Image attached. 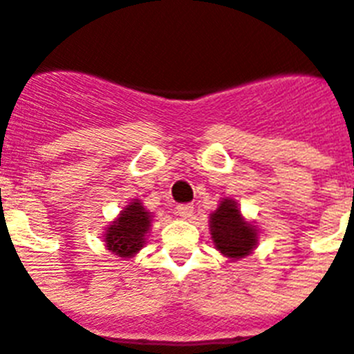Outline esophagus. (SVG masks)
Returning <instances> with one entry per match:
<instances>
[{"label":"esophagus","mask_w":354,"mask_h":354,"mask_svg":"<svg viewBox=\"0 0 354 354\" xmlns=\"http://www.w3.org/2000/svg\"><path fill=\"white\" fill-rule=\"evenodd\" d=\"M177 214L185 219H190L194 216V205H179L177 206Z\"/></svg>","instance_id":"esophagus-1"}]
</instances>
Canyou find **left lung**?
I'll return each mask as SVG.
<instances>
[{
	"instance_id": "obj_1",
	"label": "left lung",
	"mask_w": 354,
	"mask_h": 354,
	"mask_svg": "<svg viewBox=\"0 0 354 354\" xmlns=\"http://www.w3.org/2000/svg\"><path fill=\"white\" fill-rule=\"evenodd\" d=\"M212 241L223 256L230 259L252 254L257 245V230L252 223L243 219L234 199H223L210 216Z\"/></svg>"
}]
</instances>
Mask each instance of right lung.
<instances>
[{
    "mask_svg": "<svg viewBox=\"0 0 354 354\" xmlns=\"http://www.w3.org/2000/svg\"><path fill=\"white\" fill-rule=\"evenodd\" d=\"M151 214L138 199H133L104 234L107 250L118 257H131L146 245Z\"/></svg>",
    "mask_w": 354,
    "mask_h": 354,
    "instance_id": "add662e5",
    "label": "right lung"
}]
</instances>
